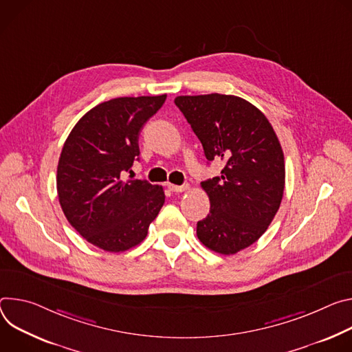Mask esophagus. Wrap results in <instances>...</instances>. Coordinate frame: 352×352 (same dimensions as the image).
I'll use <instances>...</instances> for the list:
<instances>
[{"mask_svg":"<svg viewBox=\"0 0 352 352\" xmlns=\"http://www.w3.org/2000/svg\"><path fill=\"white\" fill-rule=\"evenodd\" d=\"M166 187H168V188H169V191H172V192H183V191H186V190L188 188V186H187V184L176 186V184H172V183H168V184H166Z\"/></svg>","mask_w":352,"mask_h":352,"instance_id":"esophagus-1","label":"esophagus"}]
</instances>
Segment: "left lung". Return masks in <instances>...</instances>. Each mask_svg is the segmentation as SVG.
<instances>
[{
	"label": "left lung",
	"instance_id": "8db88e82",
	"mask_svg": "<svg viewBox=\"0 0 352 352\" xmlns=\"http://www.w3.org/2000/svg\"><path fill=\"white\" fill-rule=\"evenodd\" d=\"M175 103L206 158L225 164L221 176L201 182L211 207L197 222V236L219 254H235L263 235L280 208L285 186L281 144L267 117L239 96H177Z\"/></svg>",
	"mask_w": 352,
	"mask_h": 352
}]
</instances>
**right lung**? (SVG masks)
I'll return each mask as SVG.
<instances>
[{
  "instance_id": "add662e5",
  "label": "right lung",
  "mask_w": 352,
  "mask_h": 352,
  "mask_svg": "<svg viewBox=\"0 0 352 352\" xmlns=\"http://www.w3.org/2000/svg\"><path fill=\"white\" fill-rule=\"evenodd\" d=\"M165 100L166 95L103 102L81 117L64 142L58 201L72 228L99 249L119 253L140 245L165 203L161 186L123 180L138 161L142 126Z\"/></svg>"
}]
</instances>
